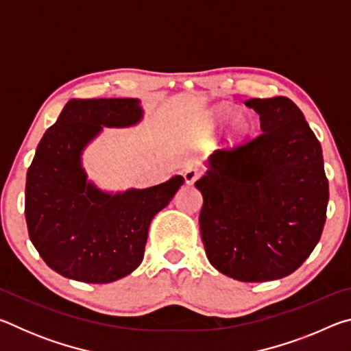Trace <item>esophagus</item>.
<instances>
[{
    "label": "esophagus",
    "mask_w": 351,
    "mask_h": 351,
    "mask_svg": "<svg viewBox=\"0 0 351 351\" xmlns=\"http://www.w3.org/2000/svg\"><path fill=\"white\" fill-rule=\"evenodd\" d=\"M199 175H201V170L198 167H193V165H190V167L184 170V180H186L187 184H193L198 180Z\"/></svg>",
    "instance_id": "esophagus-1"
}]
</instances>
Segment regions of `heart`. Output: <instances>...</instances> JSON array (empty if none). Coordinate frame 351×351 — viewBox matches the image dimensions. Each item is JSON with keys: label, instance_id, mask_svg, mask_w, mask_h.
Wrapping results in <instances>:
<instances>
[{"label": "heart", "instance_id": "obj_1", "mask_svg": "<svg viewBox=\"0 0 351 351\" xmlns=\"http://www.w3.org/2000/svg\"><path fill=\"white\" fill-rule=\"evenodd\" d=\"M218 117L219 119H226L229 117V111L228 110H219L218 111ZM249 132V123L246 122V119H237L235 123H234V136L237 139L239 138H243L246 133Z\"/></svg>", "mask_w": 351, "mask_h": 351}]
</instances>
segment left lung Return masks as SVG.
<instances>
[{
  "mask_svg": "<svg viewBox=\"0 0 351 351\" xmlns=\"http://www.w3.org/2000/svg\"><path fill=\"white\" fill-rule=\"evenodd\" d=\"M261 133L212 154L195 182L201 239L213 268L240 282L287 277L322 235L328 180L322 147L288 97L251 99Z\"/></svg>",
  "mask_w": 351,
  "mask_h": 351,
  "instance_id": "1",
  "label": "left lung"
}]
</instances>
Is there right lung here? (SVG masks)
<instances>
[{"mask_svg": "<svg viewBox=\"0 0 351 351\" xmlns=\"http://www.w3.org/2000/svg\"><path fill=\"white\" fill-rule=\"evenodd\" d=\"M141 116L133 99L71 100L40 141L26 176L27 232L45 263L63 277L110 283L128 276L144 258L153 217L182 186L184 178L173 176L111 197L86 182L82 148L102 125H133Z\"/></svg>", "mask_w": 351, "mask_h": 351, "instance_id": "obj_1", "label": "right lung"}]
</instances>
